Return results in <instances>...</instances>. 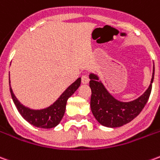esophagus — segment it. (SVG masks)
I'll return each mask as SVG.
<instances>
[{
  "label": "esophagus",
  "instance_id": "34e87169",
  "mask_svg": "<svg viewBox=\"0 0 160 160\" xmlns=\"http://www.w3.org/2000/svg\"><path fill=\"white\" fill-rule=\"evenodd\" d=\"M89 78H88V76L87 75H86V74H83L82 76H81V82L83 84H87L88 82H89Z\"/></svg>",
  "mask_w": 160,
  "mask_h": 160
}]
</instances>
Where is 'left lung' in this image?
<instances>
[{"label": "left lung", "instance_id": "8db88e82", "mask_svg": "<svg viewBox=\"0 0 160 160\" xmlns=\"http://www.w3.org/2000/svg\"><path fill=\"white\" fill-rule=\"evenodd\" d=\"M92 90L91 110L96 120L103 126L118 128L128 123L141 113L151 94L154 78V65L150 86L141 96L129 102H122L111 95L97 74H89Z\"/></svg>", "mask_w": 160, "mask_h": 160}]
</instances>
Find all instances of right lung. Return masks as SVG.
Returning a JSON list of instances; mask_svg holds the SVG:
<instances>
[{
    "label": "right lung",
    "instance_id": "obj_1",
    "mask_svg": "<svg viewBox=\"0 0 160 160\" xmlns=\"http://www.w3.org/2000/svg\"><path fill=\"white\" fill-rule=\"evenodd\" d=\"M80 82H81V79L80 78L77 79L63 92L62 95L51 105L41 110H33L23 105L13 93L12 87L10 86V80H9V86H10V92H11L12 101L15 104L17 110L19 111L25 120L35 127L41 128H52L57 126L62 121L66 110L67 101L68 98L71 97L74 93V92L79 88Z\"/></svg>",
    "mask_w": 160,
    "mask_h": 160
}]
</instances>
